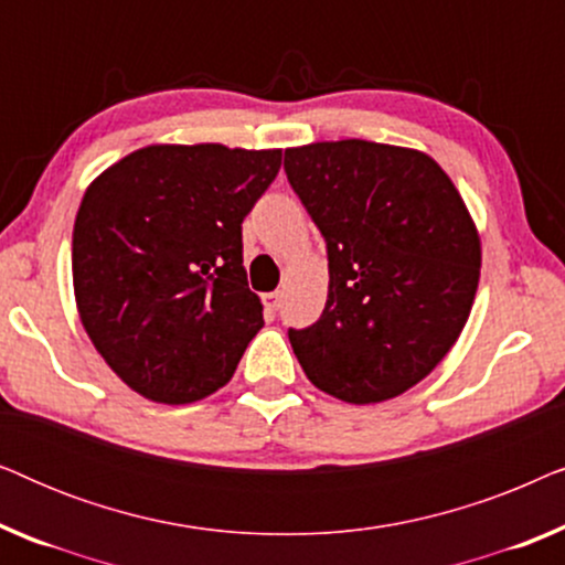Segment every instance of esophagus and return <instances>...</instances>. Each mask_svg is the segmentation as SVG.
Returning <instances> with one entry per match:
<instances>
[{
    "mask_svg": "<svg viewBox=\"0 0 565 565\" xmlns=\"http://www.w3.org/2000/svg\"><path fill=\"white\" fill-rule=\"evenodd\" d=\"M262 300H265L267 313H277V311H280V306H282V292L280 290L267 292V296H262Z\"/></svg>",
    "mask_w": 565,
    "mask_h": 565,
    "instance_id": "1",
    "label": "esophagus"
}]
</instances>
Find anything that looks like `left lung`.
<instances>
[{"mask_svg":"<svg viewBox=\"0 0 565 565\" xmlns=\"http://www.w3.org/2000/svg\"><path fill=\"white\" fill-rule=\"evenodd\" d=\"M285 174L329 257L321 319L288 329L316 388L377 404L427 377L458 342L481 242L435 159L360 138L285 151Z\"/></svg>","mask_w":565,"mask_h":565,"instance_id":"left-lung-1","label":"left lung"}]
</instances>
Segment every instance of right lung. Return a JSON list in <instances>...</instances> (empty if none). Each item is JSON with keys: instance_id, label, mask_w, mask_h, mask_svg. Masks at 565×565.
I'll return each instance as SVG.
<instances>
[{"instance_id": "add662e5", "label": "right lung", "mask_w": 565, "mask_h": 565, "mask_svg": "<svg viewBox=\"0 0 565 565\" xmlns=\"http://www.w3.org/2000/svg\"><path fill=\"white\" fill-rule=\"evenodd\" d=\"M282 151L146 146L84 192L72 238L84 329L122 383L190 404L234 375L265 327L244 269L242 223Z\"/></svg>"}]
</instances>
